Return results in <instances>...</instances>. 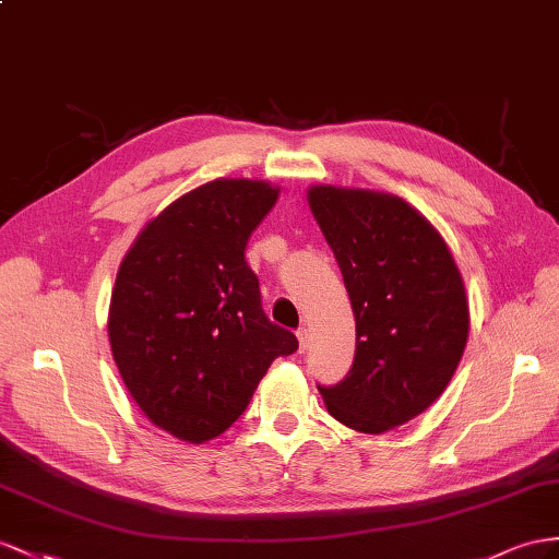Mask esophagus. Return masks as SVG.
Masks as SVG:
<instances>
[{"mask_svg": "<svg viewBox=\"0 0 559 559\" xmlns=\"http://www.w3.org/2000/svg\"><path fill=\"white\" fill-rule=\"evenodd\" d=\"M297 340H299V352H307V349H309V342H311V337H309V331H307L305 325L299 328V331H297Z\"/></svg>", "mask_w": 559, "mask_h": 559, "instance_id": "obj_1", "label": "esophagus"}]
</instances>
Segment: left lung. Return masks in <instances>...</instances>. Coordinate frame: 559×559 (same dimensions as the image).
<instances>
[{
    "label": "left lung",
    "mask_w": 559,
    "mask_h": 559,
    "mask_svg": "<svg viewBox=\"0 0 559 559\" xmlns=\"http://www.w3.org/2000/svg\"><path fill=\"white\" fill-rule=\"evenodd\" d=\"M307 200L356 321L347 378L319 392L335 420L382 435L432 406L463 359L469 305L461 269L437 228L399 195L321 183Z\"/></svg>",
    "instance_id": "left-lung-1"
}]
</instances>
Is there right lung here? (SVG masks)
<instances>
[{"instance_id": "obj_1", "label": "right lung", "mask_w": 559, "mask_h": 559, "mask_svg": "<svg viewBox=\"0 0 559 559\" xmlns=\"http://www.w3.org/2000/svg\"><path fill=\"white\" fill-rule=\"evenodd\" d=\"M278 193L257 179L198 186L141 228L118 269L112 359L143 416L181 441L226 432L271 361L297 352V337L266 319L246 262Z\"/></svg>"}]
</instances>
